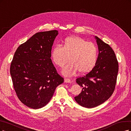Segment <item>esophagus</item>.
I'll list each match as a JSON object with an SVG mask.
<instances>
[{
  "label": "esophagus",
  "mask_w": 131,
  "mask_h": 131,
  "mask_svg": "<svg viewBox=\"0 0 131 131\" xmlns=\"http://www.w3.org/2000/svg\"><path fill=\"white\" fill-rule=\"evenodd\" d=\"M64 82L65 83H71V80L69 78H65L64 79Z\"/></svg>",
  "instance_id": "34e87169"
}]
</instances>
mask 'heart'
I'll return each mask as SVG.
<instances>
[{"mask_svg":"<svg viewBox=\"0 0 131 131\" xmlns=\"http://www.w3.org/2000/svg\"><path fill=\"white\" fill-rule=\"evenodd\" d=\"M61 46H54L50 56L53 62L59 67L64 66L69 58V63L61 71L65 76H72L78 71L79 73H86L95 66L97 49L94 44L80 37L72 36L66 38Z\"/></svg>","mask_w":131,"mask_h":131,"instance_id":"heart-1","label":"heart"}]
</instances>
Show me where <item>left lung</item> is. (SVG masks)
<instances>
[{
    "mask_svg": "<svg viewBox=\"0 0 131 131\" xmlns=\"http://www.w3.org/2000/svg\"><path fill=\"white\" fill-rule=\"evenodd\" d=\"M99 55L96 65L89 73L76 79L82 87L74 100L82 107L91 108L101 104L113 94L116 85L119 65L114 52L109 45L95 36Z\"/></svg>",
    "mask_w": 131,
    "mask_h": 131,
    "instance_id": "obj_1",
    "label": "left lung"
}]
</instances>
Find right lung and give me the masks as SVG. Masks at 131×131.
Instances as JSON below:
<instances>
[{"label": "right lung", "instance_id": "1", "mask_svg": "<svg viewBox=\"0 0 131 131\" xmlns=\"http://www.w3.org/2000/svg\"><path fill=\"white\" fill-rule=\"evenodd\" d=\"M58 30L37 32L20 45L14 54L10 74L16 93L24 104L41 108L52 99L56 88L64 82L50 59Z\"/></svg>", "mask_w": 131, "mask_h": 131}]
</instances>
